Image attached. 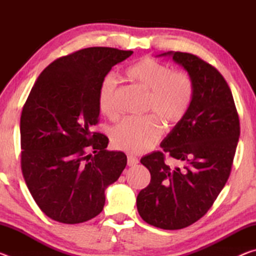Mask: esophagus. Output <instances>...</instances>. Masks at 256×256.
Returning a JSON list of instances; mask_svg holds the SVG:
<instances>
[{"mask_svg":"<svg viewBox=\"0 0 256 256\" xmlns=\"http://www.w3.org/2000/svg\"><path fill=\"white\" fill-rule=\"evenodd\" d=\"M138 162V159L136 157H134V156H131V154L128 156V166H136Z\"/></svg>","mask_w":256,"mask_h":256,"instance_id":"obj_1","label":"esophagus"}]
</instances>
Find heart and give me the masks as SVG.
Masks as SVG:
<instances>
[{"label":"heart","mask_w":256,"mask_h":256,"mask_svg":"<svg viewBox=\"0 0 256 256\" xmlns=\"http://www.w3.org/2000/svg\"><path fill=\"white\" fill-rule=\"evenodd\" d=\"M130 80L146 92L144 112L150 115L128 116L112 130L116 149L140 154L149 150L162 136V125L174 128L185 118L194 97V82L184 71L172 70L166 64L144 58L126 70ZM118 81L110 73L102 78L98 90V105L104 114L118 115Z\"/></svg>","instance_id":"b5f03b06"}]
</instances>
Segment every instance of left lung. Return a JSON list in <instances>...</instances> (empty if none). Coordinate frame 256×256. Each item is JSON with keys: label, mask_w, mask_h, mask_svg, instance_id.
<instances>
[{"label": "left lung", "mask_w": 256, "mask_h": 256, "mask_svg": "<svg viewBox=\"0 0 256 256\" xmlns=\"http://www.w3.org/2000/svg\"><path fill=\"white\" fill-rule=\"evenodd\" d=\"M194 82L185 118L162 142V151L141 159L151 175L136 198L146 224L175 230L204 216L227 183L240 126L228 84L214 66L196 55L168 52ZM176 162H166V156Z\"/></svg>", "instance_id": "1"}]
</instances>
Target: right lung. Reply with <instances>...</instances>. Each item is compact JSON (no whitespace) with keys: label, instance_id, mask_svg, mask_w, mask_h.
<instances>
[{"label":"right lung","instance_id":"obj_1","mask_svg":"<svg viewBox=\"0 0 256 256\" xmlns=\"http://www.w3.org/2000/svg\"><path fill=\"white\" fill-rule=\"evenodd\" d=\"M132 54L88 47L62 56L40 73L24 102L21 170L34 202L55 222L73 224L98 216L107 186L126 166L125 154L106 150L108 138L92 128L99 122L102 78Z\"/></svg>","mask_w":256,"mask_h":256}]
</instances>
